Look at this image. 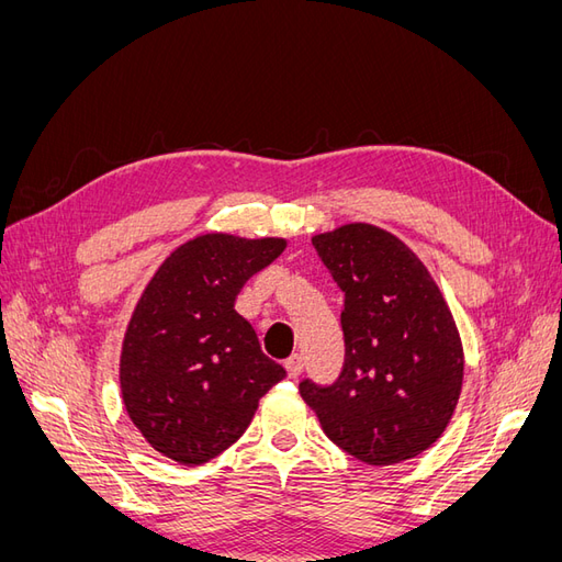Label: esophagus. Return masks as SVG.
<instances>
[{"mask_svg": "<svg viewBox=\"0 0 562 562\" xmlns=\"http://www.w3.org/2000/svg\"><path fill=\"white\" fill-rule=\"evenodd\" d=\"M302 368H304V363H302V356L300 353H293L291 359H285V370H288V375H291V378H297L300 372H302Z\"/></svg>", "mask_w": 562, "mask_h": 562, "instance_id": "obj_1", "label": "esophagus"}]
</instances>
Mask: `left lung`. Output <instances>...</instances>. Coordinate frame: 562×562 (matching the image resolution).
Returning a JSON list of instances; mask_svg holds the SVG:
<instances>
[{
    "label": "left lung",
    "instance_id": "8db88e82",
    "mask_svg": "<svg viewBox=\"0 0 562 562\" xmlns=\"http://www.w3.org/2000/svg\"><path fill=\"white\" fill-rule=\"evenodd\" d=\"M312 244L345 293V368L330 386L300 384L337 448L370 467L401 464L443 436L464 382L448 302L398 236L347 223Z\"/></svg>",
    "mask_w": 562,
    "mask_h": 562
}]
</instances>
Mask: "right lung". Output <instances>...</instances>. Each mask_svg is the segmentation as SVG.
<instances>
[{
	"mask_svg": "<svg viewBox=\"0 0 562 562\" xmlns=\"http://www.w3.org/2000/svg\"><path fill=\"white\" fill-rule=\"evenodd\" d=\"M281 236L199 234L159 265L124 333L119 384L147 443L182 467L206 464L248 429L285 378L234 310L244 283L274 262Z\"/></svg>",
	"mask_w": 562,
	"mask_h": 562,
	"instance_id": "right-lung-1",
	"label": "right lung"
}]
</instances>
